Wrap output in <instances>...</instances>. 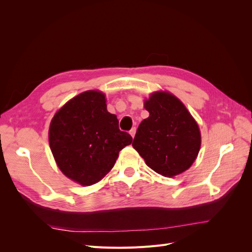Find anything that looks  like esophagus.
I'll list each match as a JSON object with an SVG mask.
<instances>
[{"label": "esophagus", "mask_w": 252, "mask_h": 252, "mask_svg": "<svg viewBox=\"0 0 252 252\" xmlns=\"http://www.w3.org/2000/svg\"><path fill=\"white\" fill-rule=\"evenodd\" d=\"M135 131H136V129H135V127H133L130 131H129V133H130V135L132 136V138H134V135H135Z\"/></svg>", "instance_id": "esophagus-1"}]
</instances>
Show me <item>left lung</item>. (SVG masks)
I'll return each mask as SVG.
<instances>
[{
    "label": "left lung",
    "mask_w": 252,
    "mask_h": 252,
    "mask_svg": "<svg viewBox=\"0 0 252 252\" xmlns=\"http://www.w3.org/2000/svg\"><path fill=\"white\" fill-rule=\"evenodd\" d=\"M149 117L141 122L133 148L157 173L171 178L187 170L199 155L201 132L177 96L158 91L145 100Z\"/></svg>",
    "instance_id": "left-lung-1"
}]
</instances>
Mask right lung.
I'll use <instances>...</instances> for the list:
<instances>
[{"mask_svg":"<svg viewBox=\"0 0 252 252\" xmlns=\"http://www.w3.org/2000/svg\"><path fill=\"white\" fill-rule=\"evenodd\" d=\"M131 142L130 134L120 130L116 114L107 111L105 94L96 90L68 101L49 127L50 149L60 170L83 186L101 181Z\"/></svg>","mask_w":252,"mask_h":252,"instance_id":"obj_1","label":"right lung"}]
</instances>
